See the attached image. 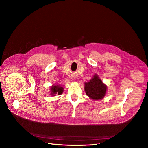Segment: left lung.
Wrapping results in <instances>:
<instances>
[{
    "label": "left lung",
    "instance_id": "obj_1",
    "mask_svg": "<svg viewBox=\"0 0 148 148\" xmlns=\"http://www.w3.org/2000/svg\"><path fill=\"white\" fill-rule=\"evenodd\" d=\"M107 86L95 75L88 83H85L84 91L87 96L94 100H99L105 96Z\"/></svg>",
    "mask_w": 148,
    "mask_h": 148
}]
</instances>
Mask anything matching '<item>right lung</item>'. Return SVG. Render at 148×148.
Returning a JSON list of instances; mask_svg holds the SVG:
<instances>
[{
	"label": "right lung",
	"instance_id": "right-lung-1",
	"mask_svg": "<svg viewBox=\"0 0 148 148\" xmlns=\"http://www.w3.org/2000/svg\"><path fill=\"white\" fill-rule=\"evenodd\" d=\"M63 88L59 86V85H54L51 87V95L52 96H55L56 94H57V95H61V94L63 92Z\"/></svg>",
	"mask_w": 148,
	"mask_h": 148
}]
</instances>
